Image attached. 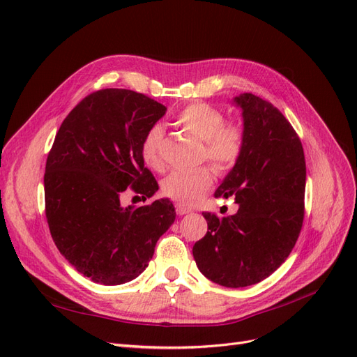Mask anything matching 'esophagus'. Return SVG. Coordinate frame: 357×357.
<instances>
[{"label":"esophagus","instance_id":"1","mask_svg":"<svg viewBox=\"0 0 357 357\" xmlns=\"http://www.w3.org/2000/svg\"><path fill=\"white\" fill-rule=\"evenodd\" d=\"M175 208H176V213L178 215H185V213L191 212L190 208H187V206H183V204H179V203L175 206Z\"/></svg>","mask_w":357,"mask_h":357}]
</instances>
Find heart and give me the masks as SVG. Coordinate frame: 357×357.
<instances>
[{
	"label": "heart",
	"instance_id": "heart-1",
	"mask_svg": "<svg viewBox=\"0 0 357 357\" xmlns=\"http://www.w3.org/2000/svg\"><path fill=\"white\" fill-rule=\"evenodd\" d=\"M182 130L203 142L202 158L208 160L216 169L228 170L237 165L243 155L246 133L236 121H225V116L209 103L194 102L183 107L176 116ZM163 129L153 126L141 142L144 163L153 170L163 169ZM213 183L211 167L203 166L190 170H174L162 181V192L179 204H194L202 199Z\"/></svg>",
	"mask_w": 357,
	"mask_h": 357
}]
</instances>
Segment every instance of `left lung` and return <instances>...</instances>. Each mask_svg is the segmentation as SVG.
I'll use <instances>...</instances> for the list:
<instances>
[{
	"instance_id": "obj_1",
	"label": "left lung",
	"mask_w": 357,
	"mask_h": 357,
	"mask_svg": "<svg viewBox=\"0 0 357 357\" xmlns=\"http://www.w3.org/2000/svg\"><path fill=\"white\" fill-rule=\"evenodd\" d=\"M243 109V155L215 191L233 195L236 215L203 212L208 233L192 255L204 278L227 286L259 283L292 252L304 221L305 157L300 136L273 103L252 93L234 99Z\"/></svg>"
}]
</instances>
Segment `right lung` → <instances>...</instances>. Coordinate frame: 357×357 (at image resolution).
<instances>
[{
    "label": "right lung",
    "instance_id": "1",
    "mask_svg": "<svg viewBox=\"0 0 357 357\" xmlns=\"http://www.w3.org/2000/svg\"><path fill=\"white\" fill-rule=\"evenodd\" d=\"M165 114L144 93L102 89L79 100L56 133L44 174L45 218L61 254L91 282L137 278L175 221L169 199L141 208L120 203L128 190L145 199L158 190L141 142Z\"/></svg>",
    "mask_w": 357,
    "mask_h": 357
}]
</instances>
